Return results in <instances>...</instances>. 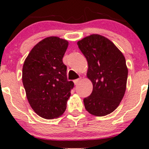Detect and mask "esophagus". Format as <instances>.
<instances>
[{"instance_id":"1","label":"esophagus","mask_w":149,"mask_h":149,"mask_svg":"<svg viewBox=\"0 0 149 149\" xmlns=\"http://www.w3.org/2000/svg\"><path fill=\"white\" fill-rule=\"evenodd\" d=\"M80 81V78H78V79H76L73 80V83H74L75 85H78V83Z\"/></svg>"}]
</instances>
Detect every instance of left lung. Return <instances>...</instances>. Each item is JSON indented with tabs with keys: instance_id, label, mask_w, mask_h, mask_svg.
<instances>
[{
	"instance_id": "8db88e82",
	"label": "left lung",
	"mask_w": 149,
	"mask_h": 149,
	"mask_svg": "<svg viewBox=\"0 0 149 149\" xmlns=\"http://www.w3.org/2000/svg\"><path fill=\"white\" fill-rule=\"evenodd\" d=\"M88 64L91 95L83 100L90 114L104 116L118 107L126 90L128 69L125 58L107 38L92 34L77 42Z\"/></svg>"
}]
</instances>
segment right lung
I'll use <instances>...</instances> for the list:
<instances>
[{"label": "right lung", "mask_w": 149, "mask_h": 149, "mask_svg": "<svg viewBox=\"0 0 149 149\" xmlns=\"http://www.w3.org/2000/svg\"><path fill=\"white\" fill-rule=\"evenodd\" d=\"M69 42L59 37L45 38L32 48L22 69V83L30 106L45 119L64 113L74 83L66 76L62 59Z\"/></svg>", "instance_id": "right-lung-1"}]
</instances>
